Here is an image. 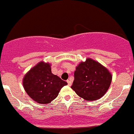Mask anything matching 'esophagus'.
<instances>
[{"instance_id":"34e87169","label":"esophagus","mask_w":134,"mask_h":134,"mask_svg":"<svg viewBox=\"0 0 134 134\" xmlns=\"http://www.w3.org/2000/svg\"><path fill=\"white\" fill-rule=\"evenodd\" d=\"M67 82H68V86H71V85H72V82H71L70 80H67Z\"/></svg>"}]
</instances>
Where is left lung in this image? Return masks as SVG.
Instances as JSON below:
<instances>
[{
	"instance_id": "left-lung-1",
	"label": "left lung",
	"mask_w": 134,
	"mask_h": 134,
	"mask_svg": "<svg viewBox=\"0 0 134 134\" xmlns=\"http://www.w3.org/2000/svg\"><path fill=\"white\" fill-rule=\"evenodd\" d=\"M111 80L112 76L107 68L97 62L87 58L76 68L71 88L82 99L94 100L106 93Z\"/></svg>"
}]
</instances>
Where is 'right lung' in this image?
I'll list each match as a JSON object with an SVG mask.
<instances>
[{
	"instance_id": "right-lung-1",
	"label": "right lung",
	"mask_w": 134,
	"mask_h": 134,
	"mask_svg": "<svg viewBox=\"0 0 134 134\" xmlns=\"http://www.w3.org/2000/svg\"><path fill=\"white\" fill-rule=\"evenodd\" d=\"M23 84L26 93L39 103H49L58 97L67 82L52 73L49 64L41 62L25 76Z\"/></svg>"
}]
</instances>
